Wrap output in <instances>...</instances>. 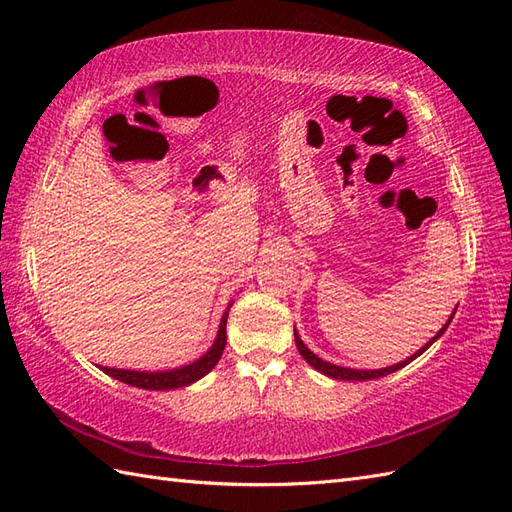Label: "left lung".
<instances>
[{
  "label": "left lung",
  "instance_id": "obj_1",
  "mask_svg": "<svg viewBox=\"0 0 512 512\" xmlns=\"http://www.w3.org/2000/svg\"><path fill=\"white\" fill-rule=\"evenodd\" d=\"M455 310H458V308H455ZM453 314H455V312H453ZM453 314L449 317V321L444 323L442 328L438 330V334L433 336V339H431L429 343H424L416 354H411L409 358H405V361H400V363H396V365H389V367H383V369H352V367H341V365H334V363L323 361V358H319L317 354L308 350L306 343H303V341H301V336L297 334V330H295V343H297V350H299V354L303 356V361L310 363L314 369H317V372H321V374H325V376H330V378H334V380H374V378H380V376H387V374H394V372H398L400 367L409 365V363L413 361V358H418L424 350H429V347H431L433 343H436L444 332H447L449 323H451V319H453Z\"/></svg>",
  "mask_w": 512,
  "mask_h": 512
}]
</instances>
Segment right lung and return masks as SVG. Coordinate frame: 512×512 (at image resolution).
Masks as SVG:
<instances>
[{"mask_svg":"<svg viewBox=\"0 0 512 512\" xmlns=\"http://www.w3.org/2000/svg\"><path fill=\"white\" fill-rule=\"evenodd\" d=\"M233 301L228 303L226 312L222 314L220 328H217V336L213 345L202 354L198 361H193L189 365H182L176 369H165V372H140V369H116V367H101L107 376H112L116 380H121L125 385H132L138 389H151V391H162V389H178V387H187L195 380H200L206 376L211 369L220 361V356L224 352L226 345V319H228V310H231Z\"/></svg>","mask_w":512,"mask_h":512,"instance_id":"add662e5","label":"right lung"}]
</instances>
